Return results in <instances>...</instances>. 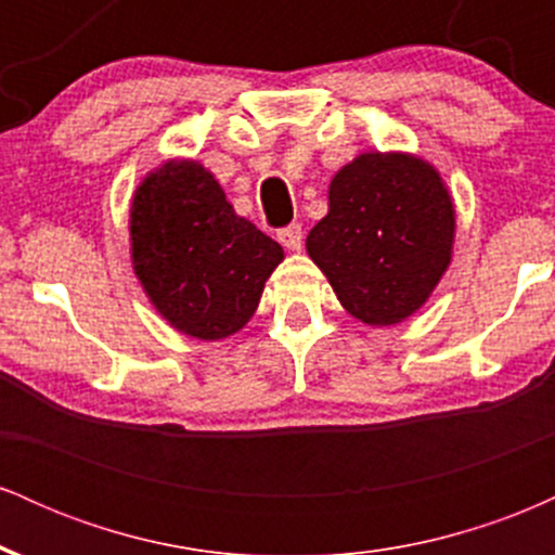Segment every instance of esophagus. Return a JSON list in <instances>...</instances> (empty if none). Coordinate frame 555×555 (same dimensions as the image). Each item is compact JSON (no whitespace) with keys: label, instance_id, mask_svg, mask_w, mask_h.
Segmentation results:
<instances>
[{"label":"esophagus","instance_id":"1","mask_svg":"<svg viewBox=\"0 0 555 555\" xmlns=\"http://www.w3.org/2000/svg\"><path fill=\"white\" fill-rule=\"evenodd\" d=\"M279 242H282L286 250H292V253L302 250V227L289 224V227L279 229Z\"/></svg>","mask_w":555,"mask_h":555}]
</instances>
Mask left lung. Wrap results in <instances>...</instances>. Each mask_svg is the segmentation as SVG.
<instances>
[{"instance_id":"1","label":"left lung","mask_w":555,"mask_h":555,"mask_svg":"<svg viewBox=\"0 0 555 555\" xmlns=\"http://www.w3.org/2000/svg\"><path fill=\"white\" fill-rule=\"evenodd\" d=\"M454 237V197L441 171L406 151H365L334 175L328 214L305 247L349 315L393 326L428 302Z\"/></svg>"}]
</instances>
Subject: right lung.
<instances>
[{
    "label": "right lung",
    "mask_w": 555,
    "mask_h": 555,
    "mask_svg": "<svg viewBox=\"0 0 555 555\" xmlns=\"http://www.w3.org/2000/svg\"><path fill=\"white\" fill-rule=\"evenodd\" d=\"M130 258L145 297L171 328L219 341L256 315L284 250L234 214L201 162L167 158L132 195Z\"/></svg>",
    "instance_id": "right-lung-1"
}]
</instances>
